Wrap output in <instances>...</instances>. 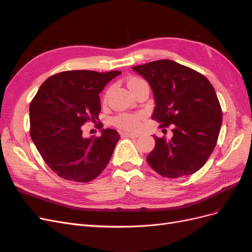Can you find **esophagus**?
<instances>
[{"instance_id": "obj_1", "label": "esophagus", "mask_w": 252, "mask_h": 252, "mask_svg": "<svg viewBox=\"0 0 252 252\" xmlns=\"http://www.w3.org/2000/svg\"><path fill=\"white\" fill-rule=\"evenodd\" d=\"M122 135H123V136H128V138H133V139H135V138H139V134H136V133L124 132V133H122Z\"/></svg>"}]
</instances>
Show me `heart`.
<instances>
[{
	"instance_id": "b5f03b06",
	"label": "heart",
	"mask_w": 252,
	"mask_h": 252,
	"mask_svg": "<svg viewBox=\"0 0 252 252\" xmlns=\"http://www.w3.org/2000/svg\"><path fill=\"white\" fill-rule=\"evenodd\" d=\"M145 83L146 82L140 78L131 77V78H129L127 81V86L133 93L136 88L140 87ZM109 94H110V89L106 91L105 96H104L105 100H107ZM142 118H143V116L140 113H122L116 119H114V124H116V126H118L119 128L123 129V130L135 131V130H138L140 127V122H141Z\"/></svg>"
}]
</instances>
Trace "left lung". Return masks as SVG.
Segmentation results:
<instances>
[{
  "mask_svg": "<svg viewBox=\"0 0 252 252\" xmlns=\"http://www.w3.org/2000/svg\"><path fill=\"white\" fill-rule=\"evenodd\" d=\"M132 69L146 80L155 96L152 119L172 125V138L155 136L147 157L158 174L175 179L190 175L207 162L219 138L222 109L211 83L203 74L170 60H158Z\"/></svg>",
  "mask_w": 252,
  "mask_h": 252,
  "instance_id": "obj_1",
  "label": "left lung"
}]
</instances>
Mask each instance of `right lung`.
<instances>
[{"label":"right lung","mask_w":252,"mask_h":252,"mask_svg":"<svg viewBox=\"0 0 252 252\" xmlns=\"http://www.w3.org/2000/svg\"><path fill=\"white\" fill-rule=\"evenodd\" d=\"M121 73L64 71L48 78L37 90L29 106L30 136L59 177L89 182L107 166L120 134L106 128L98 138H84L82 126L98 119V94Z\"/></svg>","instance_id":"1"}]
</instances>
